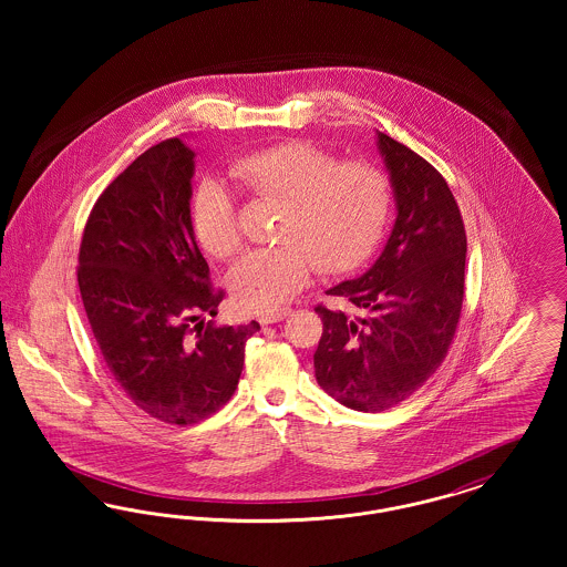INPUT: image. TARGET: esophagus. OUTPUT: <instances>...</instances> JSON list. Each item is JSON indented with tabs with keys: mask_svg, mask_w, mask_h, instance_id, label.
I'll return each mask as SVG.
<instances>
[{
	"mask_svg": "<svg viewBox=\"0 0 567 567\" xmlns=\"http://www.w3.org/2000/svg\"><path fill=\"white\" fill-rule=\"evenodd\" d=\"M289 315H291V310H289V308H282V310H278V312H268V315H261V317H259V323H278V321H282L285 317H289Z\"/></svg>",
	"mask_w": 567,
	"mask_h": 567,
	"instance_id": "34e87169",
	"label": "esophagus"
}]
</instances>
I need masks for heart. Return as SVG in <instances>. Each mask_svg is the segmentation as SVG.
Instances as JSON below:
<instances>
[{"mask_svg":"<svg viewBox=\"0 0 567 567\" xmlns=\"http://www.w3.org/2000/svg\"><path fill=\"white\" fill-rule=\"evenodd\" d=\"M231 176L252 202L278 204L271 240L231 271L236 301L271 312L291 301L312 268L352 270L377 246L391 213V181L370 162H340L317 144L291 140L244 153L229 163ZM190 225L199 246L229 259L243 246L236 193L216 178L197 185Z\"/></svg>","mask_w":567,"mask_h":567,"instance_id":"b5f03b06","label":"heart"}]
</instances>
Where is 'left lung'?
I'll list each match as a JSON object with an SVG mask.
<instances>
[{"label": "left lung", "instance_id": "8db88e82", "mask_svg": "<svg viewBox=\"0 0 567 567\" xmlns=\"http://www.w3.org/2000/svg\"><path fill=\"white\" fill-rule=\"evenodd\" d=\"M378 148L395 189V227L370 270L327 291L351 301L359 315L315 308L323 321L317 382L361 412L404 402L444 361L461 319L467 250L444 176L382 132Z\"/></svg>", "mask_w": 567, "mask_h": 567}]
</instances>
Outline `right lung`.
Wrapping results in <instances>:
<instances>
[{
    "instance_id": "add662e5",
    "label": "right lung",
    "mask_w": 567,
    "mask_h": 567,
    "mask_svg": "<svg viewBox=\"0 0 567 567\" xmlns=\"http://www.w3.org/2000/svg\"><path fill=\"white\" fill-rule=\"evenodd\" d=\"M193 151L169 137L123 169L91 208L79 250L82 306L110 374L140 410L193 425L231 400L259 323L215 327L190 225Z\"/></svg>"
}]
</instances>
